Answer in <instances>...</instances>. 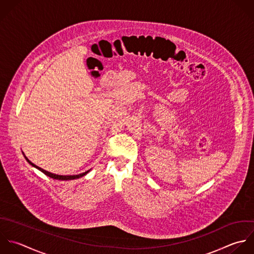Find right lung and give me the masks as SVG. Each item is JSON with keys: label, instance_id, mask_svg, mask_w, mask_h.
I'll use <instances>...</instances> for the list:
<instances>
[{"label": "right lung", "instance_id": "1", "mask_svg": "<svg viewBox=\"0 0 254 254\" xmlns=\"http://www.w3.org/2000/svg\"><path fill=\"white\" fill-rule=\"evenodd\" d=\"M25 157V156H24ZM25 159H26V161L30 164V165H32L33 167H35V168H37L38 170H40L42 173H44L46 176H48V177H50V178H53V179H56V180H73V179H78V178H80V177H82V176H84V175H86L90 170H88V171H86V172H84V173H81V174H78V175H66V176H63V175H56V174H53V173H50V172H48V171H45V170H43L42 168H40V167H38V166H36L35 164H33V163H31L26 157H25Z\"/></svg>", "mask_w": 254, "mask_h": 254}]
</instances>
